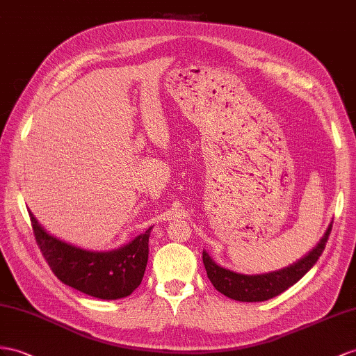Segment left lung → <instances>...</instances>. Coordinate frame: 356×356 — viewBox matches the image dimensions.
Instances as JSON below:
<instances>
[{
  "mask_svg": "<svg viewBox=\"0 0 356 356\" xmlns=\"http://www.w3.org/2000/svg\"><path fill=\"white\" fill-rule=\"evenodd\" d=\"M332 224L327 227L323 238L316 245V248L309 251L304 259L298 260L293 265L277 272L261 273V275H243L236 273L225 268L218 266L216 263L209 257V254L203 251V263L207 272L209 280L212 281L213 287L221 291L227 298L241 300V302H261L273 296H278L302 278L305 273L312 269L326 247L327 238L331 234Z\"/></svg>",
  "mask_w": 356,
  "mask_h": 356,
  "instance_id": "1",
  "label": "left lung"
}]
</instances>
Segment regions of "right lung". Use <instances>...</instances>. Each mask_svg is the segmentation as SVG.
I'll use <instances>...</instances> for the list:
<instances>
[{
	"mask_svg": "<svg viewBox=\"0 0 356 356\" xmlns=\"http://www.w3.org/2000/svg\"><path fill=\"white\" fill-rule=\"evenodd\" d=\"M29 213L42 256L61 282L99 299L126 298L141 284L152 227L122 248L96 252L54 238Z\"/></svg>",
	"mask_w": 356,
	"mask_h": 356,
	"instance_id": "right-lung-1",
	"label": "right lung"
}]
</instances>
